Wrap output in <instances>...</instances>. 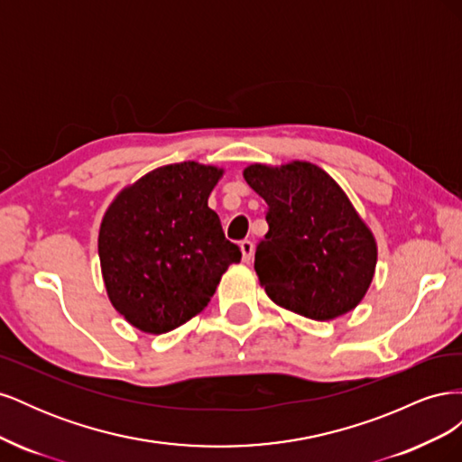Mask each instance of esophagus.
I'll return each instance as SVG.
<instances>
[{"label": "esophagus", "mask_w": 462, "mask_h": 462, "mask_svg": "<svg viewBox=\"0 0 462 462\" xmlns=\"http://www.w3.org/2000/svg\"><path fill=\"white\" fill-rule=\"evenodd\" d=\"M241 253H243V262H250L254 256V243L253 241H241Z\"/></svg>", "instance_id": "obj_1"}]
</instances>
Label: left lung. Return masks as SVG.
Wrapping results in <instances>:
<instances>
[{"label": "left lung", "mask_w": 462, "mask_h": 462, "mask_svg": "<svg viewBox=\"0 0 462 462\" xmlns=\"http://www.w3.org/2000/svg\"><path fill=\"white\" fill-rule=\"evenodd\" d=\"M245 180L268 204L254 270L268 297L310 319L351 312L366 295L375 241L341 187L318 165L254 163Z\"/></svg>", "instance_id": "8db88e82"}]
</instances>
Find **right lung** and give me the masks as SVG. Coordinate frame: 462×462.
<instances>
[{"label": "right lung", "instance_id": "right-lung-1", "mask_svg": "<svg viewBox=\"0 0 462 462\" xmlns=\"http://www.w3.org/2000/svg\"><path fill=\"white\" fill-rule=\"evenodd\" d=\"M214 165L153 170L111 202L97 236L102 275L116 310L146 333H167L202 312L221 275L241 262L208 197Z\"/></svg>", "mask_w": 462, "mask_h": 462}]
</instances>
